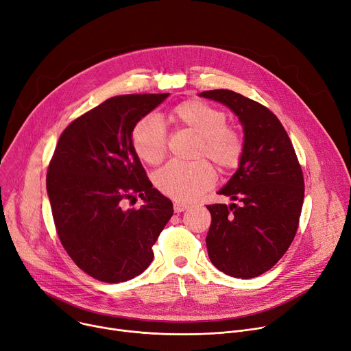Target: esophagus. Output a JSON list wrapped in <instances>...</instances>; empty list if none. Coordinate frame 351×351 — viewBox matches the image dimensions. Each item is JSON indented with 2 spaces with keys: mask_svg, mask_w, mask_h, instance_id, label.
<instances>
[{
  "mask_svg": "<svg viewBox=\"0 0 351 351\" xmlns=\"http://www.w3.org/2000/svg\"><path fill=\"white\" fill-rule=\"evenodd\" d=\"M189 208V206L188 204H184V203H175L173 204V210H175V213H182V212H184V210H188Z\"/></svg>",
  "mask_w": 351,
  "mask_h": 351,
  "instance_id": "esophagus-1",
  "label": "esophagus"
}]
</instances>
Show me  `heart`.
Listing matches in <instances>:
<instances>
[{
	"instance_id": "heart-1",
	"label": "heart",
	"mask_w": 351,
	"mask_h": 351,
	"mask_svg": "<svg viewBox=\"0 0 351 351\" xmlns=\"http://www.w3.org/2000/svg\"><path fill=\"white\" fill-rule=\"evenodd\" d=\"M172 120L196 135L193 162L171 160L154 175L156 189L176 202H192L212 188L216 175L212 160L220 171L239 167L244 154L240 132L227 125V114L202 100H186L172 110ZM132 147L149 165H158L167 154V128L156 115H147L132 130Z\"/></svg>"
}]
</instances>
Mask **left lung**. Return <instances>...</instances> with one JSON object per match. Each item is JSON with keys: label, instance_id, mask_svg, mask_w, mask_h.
<instances>
[{"label": "left lung", "instance_id": "left-lung-1", "mask_svg": "<svg viewBox=\"0 0 351 351\" xmlns=\"http://www.w3.org/2000/svg\"><path fill=\"white\" fill-rule=\"evenodd\" d=\"M200 96L227 106L244 131L239 169L219 191L239 204L206 206L208 258L221 272L250 279L271 269L295 239L305 196L302 168L284 125L265 106L224 88Z\"/></svg>", "mask_w": 351, "mask_h": 351}]
</instances>
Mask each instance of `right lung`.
<instances>
[{"label": "right lung", "instance_id": "obj_1", "mask_svg": "<svg viewBox=\"0 0 351 351\" xmlns=\"http://www.w3.org/2000/svg\"><path fill=\"white\" fill-rule=\"evenodd\" d=\"M169 96H115L70 123L51 159L46 189L60 243L73 263L101 282L143 274L152 245L173 215L152 188L134 147L135 124ZM141 197L139 209L123 203Z\"/></svg>", "mask_w": 351, "mask_h": 351}]
</instances>
